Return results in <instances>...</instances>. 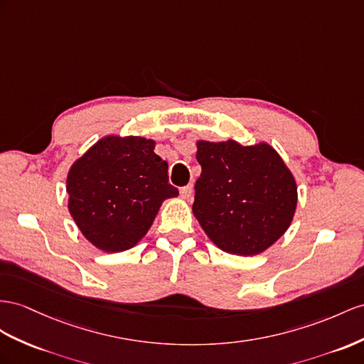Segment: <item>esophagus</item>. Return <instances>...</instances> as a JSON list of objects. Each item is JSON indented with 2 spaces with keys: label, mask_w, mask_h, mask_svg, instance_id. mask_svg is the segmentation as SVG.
Returning a JSON list of instances; mask_svg holds the SVG:
<instances>
[{
  "label": "esophagus",
  "mask_w": 364,
  "mask_h": 364,
  "mask_svg": "<svg viewBox=\"0 0 364 364\" xmlns=\"http://www.w3.org/2000/svg\"><path fill=\"white\" fill-rule=\"evenodd\" d=\"M192 192H193V189H192V184L184 186V188H181V191H180V193H181V198H184V200H189V198L192 197Z\"/></svg>",
  "instance_id": "obj_1"
}]
</instances>
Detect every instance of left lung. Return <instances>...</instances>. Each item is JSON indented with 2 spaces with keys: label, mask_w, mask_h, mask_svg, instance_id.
Instances as JSON below:
<instances>
[{
  "label": "left lung",
  "mask_w": 364,
  "mask_h": 364,
  "mask_svg": "<svg viewBox=\"0 0 364 364\" xmlns=\"http://www.w3.org/2000/svg\"><path fill=\"white\" fill-rule=\"evenodd\" d=\"M201 175L195 183L193 215L228 254L263 252L291 226L296 184L274 147L266 143L198 141Z\"/></svg>",
  "instance_id": "left-lung-1"
}]
</instances>
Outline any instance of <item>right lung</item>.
Wrapping results in <instances>:
<instances>
[{
  "label": "right lung",
  "mask_w": 364,
  "mask_h": 364,
  "mask_svg": "<svg viewBox=\"0 0 364 364\" xmlns=\"http://www.w3.org/2000/svg\"><path fill=\"white\" fill-rule=\"evenodd\" d=\"M152 139L106 136L68 175L69 212L90 243L123 252L141 240L161 203L178 195Z\"/></svg>",
  "instance_id": "right-lung-1"
}]
</instances>
